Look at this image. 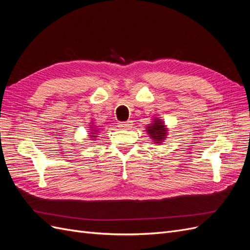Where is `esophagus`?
<instances>
[{"label": "esophagus", "instance_id": "1", "mask_svg": "<svg viewBox=\"0 0 250 250\" xmlns=\"http://www.w3.org/2000/svg\"><path fill=\"white\" fill-rule=\"evenodd\" d=\"M132 126V122L131 121H126V122H120L119 123V127L121 129H129Z\"/></svg>", "mask_w": 250, "mask_h": 250}]
</instances>
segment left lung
<instances>
[{"mask_svg": "<svg viewBox=\"0 0 250 250\" xmlns=\"http://www.w3.org/2000/svg\"><path fill=\"white\" fill-rule=\"evenodd\" d=\"M148 133L155 143H161L166 137V128L160 120H155L154 123L148 127Z\"/></svg>", "mask_w": 250, "mask_h": 250, "instance_id": "8db88e82", "label": "left lung"}]
</instances>
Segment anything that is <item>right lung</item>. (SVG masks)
<instances>
[{"instance_id":"right-lung-1","label":"right lung","mask_w":250,"mask_h":250,"mask_svg":"<svg viewBox=\"0 0 250 250\" xmlns=\"http://www.w3.org/2000/svg\"><path fill=\"white\" fill-rule=\"evenodd\" d=\"M90 134H93V133H90ZM92 137H95V135H92Z\"/></svg>"}]
</instances>
